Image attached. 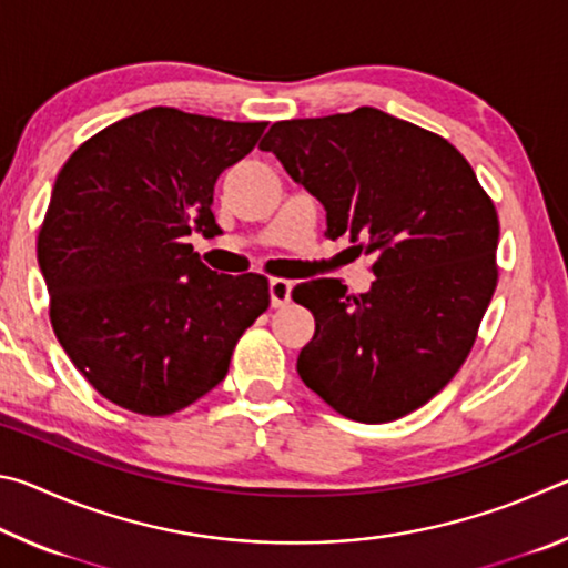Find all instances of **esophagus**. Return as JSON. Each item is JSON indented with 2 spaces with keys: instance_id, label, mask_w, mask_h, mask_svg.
<instances>
[{
  "instance_id": "obj_1",
  "label": "esophagus",
  "mask_w": 568,
  "mask_h": 568,
  "mask_svg": "<svg viewBox=\"0 0 568 568\" xmlns=\"http://www.w3.org/2000/svg\"><path fill=\"white\" fill-rule=\"evenodd\" d=\"M267 291H271V305L273 307H285L287 303H291L293 283L285 281V277H273L271 285H267Z\"/></svg>"
}]
</instances>
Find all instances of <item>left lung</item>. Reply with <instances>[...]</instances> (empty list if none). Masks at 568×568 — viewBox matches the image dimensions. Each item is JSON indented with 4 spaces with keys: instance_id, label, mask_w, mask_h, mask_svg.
Listing matches in <instances>:
<instances>
[{
    "instance_id": "8db88e82",
    "label": "left lung",
    "mask_w": 568,
    "mask_h": 568,
    "mask_svg": "<svg viewBox=\"0 0 568 568\" xmlns=\"http://www.w3.org/2000/svg\"><path fill=\"white\" fill-rule=\"evenodd\" d=\"M261 150L376 275L361 295L338 277L293 287L315 318L297 376L353 420L420 408L466 361L496 291L498 215L476 172L448 140L376 108L275 122Z\"/></svg>"
}]
</instances>
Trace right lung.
I'll use <instances>...</instances> for the list:
<instances>
[{
	"mask_svg": "<svg viewBox=\"0 0 568 568\" xmlns=\"http://www.w3.org/2000/svg\"><path fill=\"white\" fill-rule=\"evenodd\" d=\"M265 128L152 108L94 134L57 175L37 240L52 328L118 406L168 416L203 398L271 305L263 275L210 271L185 243L223 233L215 182Z\"/></svg>",
	"mask_w": 568,
	"mask_h": 568,
	"instance_id": "1",
	"label": "right lung"
}]
</instances>
